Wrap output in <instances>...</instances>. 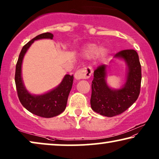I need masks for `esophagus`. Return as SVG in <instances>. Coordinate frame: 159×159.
<instances>
[{
	"label": "esophagus",
	"mask_w": 159,
	"mask_h": 159,
	"mask_svg": "<svg viewBox=\"0 0 159 159\" xmlns=\"http://www.w3.org/2000/svg\"><path fill=\"white\" fill-rule=\"evenodd\" d=\"M93 73V69L90 66L84 67L77 70L75 74V77L76 80H80L82 79H88L90 77Z\"/></svg>",
	"instance_id": "esophagus-1"
}]
</instances>
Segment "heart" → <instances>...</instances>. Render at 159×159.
Wrapping results in <instances>:
<instances>
[{
	"label": "heart",
	"instance_id": "b5f03b06",
	"mask_svg": "<svg viewBox=\"0 0 159 159\" xmlns=\"http://www.w3.org/2000/svg\"><path fill=\"white\" fill-rule=\"evenodd\" d=\"M108 51L106 48H101L99 46L95 43H90L88 44L83 49V54L87 58H93L98 53L101 58H104L107 55Z\"/></svg>",
	"mask_w": 159,
	"mask_h": 159
}]
</instances>
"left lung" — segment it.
<instances>
[{
    "label": "left lung",
    "mask_w": 159,
    "mask_h": 159,
    "mask_svg": "<svg viewBox=\"0 0 159 159\" xmlns=\"http://www.w3.org/2000/svg\"><path fill=\"white\" fill-rule=\"evenodd\" d=\"M114 58H122L127 66V80L122 88L114 90L108 86L106 64L95 69L92 81L91 108L98 114L108 117L121 114L137 101L142 79L139 56L134 50H123L118 52Z\"/></svg>",
    "instance_id": "1"
}]
</instances>
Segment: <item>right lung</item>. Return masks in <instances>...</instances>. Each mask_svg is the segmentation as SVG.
<instances>
[{
	"mask_svg": "<svg viewBox=\"0 0 159 159\" xmlns=\"http://www.w3.org/2000/svg\"><path fill=\"white\" fill-rule=\"evenodd\" d=\"M53 34L45 32L36 36L24 45L19 54L16 66L15 83L17 94L21 105L26 109L37 116L51 118L58 116L66 108L67 100L71 88H72L73 75H66L59 85L45 94L34 95L30 94L24 85L21 78V64L26 52L34 40L40 39H53Z\"/></svg>",
	"mask_w": 159,
	"mask_h": 159,
	"instance_id": "right-lung-1",
	"label": "right lung"
}]
</instances>
